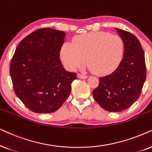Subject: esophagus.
<instances>
[{
  "label": "esophagus",
  "mask_w": 152,
  "mask_h": 152,
  "mask_svg": "<svg viewBox=\"0 0 152 152\" xmlns=\"http://www.w3.org/2000/svg\"><path fill=\"white\" fill-rule=\"evenodd\" d=\"M77 76H78V78H88V76H86V75L80 74H78Z\"/></svg>",
  "instance_id": "obj_1"
}]
</instances>
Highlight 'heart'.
Returning <instances> with one entry per match:
<instances>
[{"instance_id":"obj_1","label":"heart","mask_w":152,"mask_h":152,"mask_svg":"<svg viewBox=\"0 0 152 152\" xmlns=\"http://www.w3.org/2000/svg\"><path fill=\"white\" fill-rule=\"evenodd\" d=\"M124 56V42L120 36L107 32L83 34L65 43L60 58L67 69L74 71L86 62L90 69L100 76L110 74L118 67Z\"/></svg>"}]
</instances>
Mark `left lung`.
Returning <instances> with one entry per match:
<instances>
[{
	"label": "left lung",
	"mask_w": 152,
	"mask_h": 152,
	"mask_svg": "<svg viewBox=\"0 0 152 152\" xmlns=\"http://www.w3.org/2000/svg\"><path fill=\"white\" fill-rule=\"evenodd\" d=\"M115 30L124 40V58L112 74L99 78L92 92L96 102L109 112H121L134 104L146 80L145 53L139 40L132 33Z\"/></svg>",
	"instance_id": "left-lung-1"
}]
</instances>
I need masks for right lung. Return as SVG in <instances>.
<instances>
[{
    "label": "right lung",
    "mask_w": 152,
    "mask_h": 152,
    "mask_svg": "<svg viewBox=\"0 0 152 152\" xmlns=\"http://www.w3.org/2000/svg\"><path fill=\"white\" fill-rule=\"evenodd\" d=\"M65 35L63 31L42 28L16 48L10 67L14 90L32 112H55L69 96L76 74L64 69L60 59Z\"/></svg>",
    "instance_id": "obj_1"
}]
</instances>
